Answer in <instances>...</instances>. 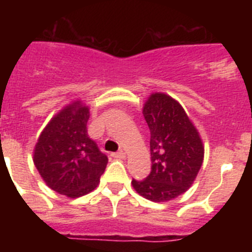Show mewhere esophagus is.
Returning <instances> with one entry per match:
<instances>
[{"instance_id": "34e87169", "label": "esophagus", "mask_w": 252, "mask_h": 252, "mask_svg": "<svg viewBox=\"0 0 252 252\" xmlns=\"http://www.w3.org/2000/svg\"><path fill=\"white\" fill-rule=\"evenodd\" d=\"M115 158H120V159H125V158H126V153H125V151H122V150H120L119 153H116V154H115Z\"/></svg>"}]
</instances>
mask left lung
I'll use <instances>...</instances> for the list:
<instances>
[{"instance_id":"8db88e82","label":"left lung","mask_w":252,"mask_h":252,"mask_svg":"<svg viewBox=\"0 0 252 252\" xmlns=\"http://www.w3.org/2000/svg\"><path fill=\"white\" fill-rule=\"evenodd\" d=\"M142 113L150 128L151 171L146 179H132V187L149 201H171L197 178L203 142L183 107L165 93L150 94Z\"/></svg>"}]
</instances>
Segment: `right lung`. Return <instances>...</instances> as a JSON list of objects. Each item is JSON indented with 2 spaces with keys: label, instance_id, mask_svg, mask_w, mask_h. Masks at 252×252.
Here are the masks:
<instances>
[{
  "label": "right lung",
  "instance_id": "obj_1",
  "mask_svg": "<svg viewBox=\"0 0 252 252\" xmlns=\"http://www.w3.org/2000/svg\"><path fill=\"white\" fill-rule=\"evenodd\" d=\"M88 106L68 104L49 121L34 149V164L46 186L69 198L92 192L108 162L88 136Z\"/></svg>",
  "mask_w": 252,
  "mask_h": 252
}]
</instances>
